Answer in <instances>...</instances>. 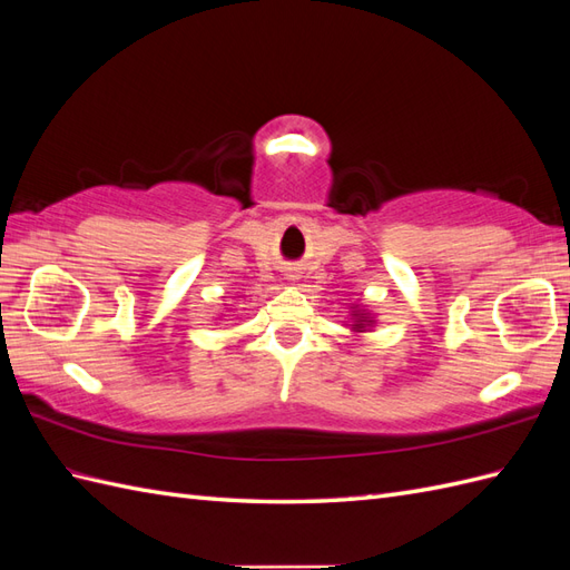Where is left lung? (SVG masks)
I'll return each instance as SVG.
<instances>
[{
	"instance_id": "left-lung-1",
	"label": "left lung",
	"mask_w": 570,
	"mask_h": 570,
	"mask_svg": "<svg viewBox=\"0 0 570 570\" xmlns=\"http://www.w3.org/2000/svg\"><path fill=\"white\" fill-rule=\"evenodd\" d=\"M352 318H354V323H352V331H354V333H364L366 327H371V325H373L371 314H368V312H364V308H358V306H354V314H352Z\"/></svg>"
}]
</instances>
